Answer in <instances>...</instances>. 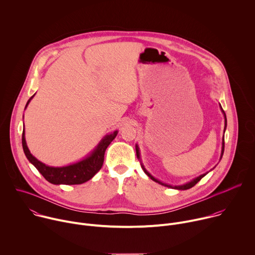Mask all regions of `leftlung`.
Returning <instances> with one entry per match:
<instances>
[{
	"label": "left lung",
	"instance_id": "obj_1",
	"mask_svg": "<svg viewBox=\"0 0 255 255\" xmlns=\"http://www.w3.org/2000/svg\"><path fill=\"white\" fill-rule=\"evenodd\" d=\"M221 107V106H220ZM221 111H222V113L224 114V118H225V128H224V132H225V129H226V125H227V120H226V115H225V113H224V111H223V109H222V107H221ZM223 152H224V136H223V139H222V150H221V156H220V160H221V158H222V155H223ZM136 154H137V158L138 159H140V153H139V148H138V146L136 145ZM141 167H142V169L144 170V172L146 173V175L149 177V178H151L153 181H155V182H157V183H159V184H161V185H163V186H166V187H169V188H174V189H178V190H186V189H189V188H191V187H193L198 181H200L207 173H205V174H202V175H200V176H198V177H196L195 179H193L192 181H190V182H188V183H186V184H183V185H179V186H172V185H169V184H166V183H163V182H161V181H159L158 179H156L155 177H153L147 170L146 169L144 168V166H143V164H141Z\"/></svg>",
	"mask_w": 255,
	"mask_h": 255
}]
</instances>
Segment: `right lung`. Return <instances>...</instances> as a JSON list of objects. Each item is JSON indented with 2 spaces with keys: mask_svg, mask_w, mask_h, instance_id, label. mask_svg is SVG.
Returning a JSON list of instances; mask_svg holds the SVG:
<instances>
[{
  "mask_svg": "<svg viewBox=\"0 0 255 255\" xmlns=\"http://www.w3.org/2000/svg\"><path fill=\"white\" fill-rule=\"evenodd\" d=\"M34 95L29 99L26 104V108L31 101ZM118 131H114L111 134L106 135L98 144V146L92 151V153L87 156L85 159L63 167H52L48 166L37 158H35L26 143L25 139V130L23 131L22 135V145L24 149V153L27 159L37 168V170L44 176V178L52 184L60 185H75V184H82L84 182H87L90 180L99 170L102 168L104 162V154L109 146V144L114 140L117 136Z\"/></svg>",
  "mask_w": 255,
  "mask_h": 255,
  "instance_id": "add662e5",
  "label": "right lung"
}]
</instances>
